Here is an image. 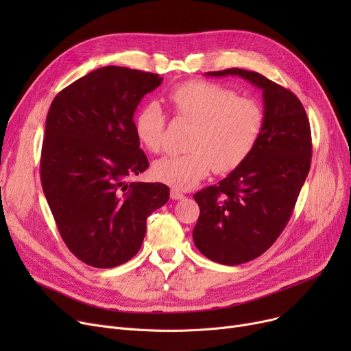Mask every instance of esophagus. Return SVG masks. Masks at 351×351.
Returning <instances> with one entry per match:
<instances>
[{
	"label": "esophagus",
	"instance_id": "esophagus-1",
	"mask_svg": "<svg viewBox=\"0 0 351 351\" xmlns=\"http://www.w3.org/2000/svg\"><path fill=\"white\" fill-rule=\"evenodd\" d=\"M171 197L173 199V200H179V199H183L185 197V195H183L180 191H178V189H171Z\"/></svg>",
	"mask_w": 351,
	"mask_h": 351
}]
</instances>
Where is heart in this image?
Returning <instances> with one entry per match:
<instances>
[{
    "instance_id": "obj_1",
    "label": "heart",
    "mask_w": 351,
    "mask_h": 351,
    "mask_svg": "<svg viewBox=\"0 0 351 351\" xmlns=\"http://www.w3.org/2000/svg\"><path fill=\"white\" fill-rule=\"evenodd\" d=\"M173 115L193 123L189 152L168 155L154 163V175L173 189H191L209 172L228 173L241 166L259 141L265 114L252 98L237 97L220 84L191 81L168 95ZM166 115L155 101L142 105L134 117L141 145L152 154L162 151Z\"/></svg>"
}]
</instances>
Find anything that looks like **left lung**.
Here are the masks:
<instances>
[{"label":"left lung","instance_id":"obj_1","mask_svg":"<svg viewBox=\"0 0 351 351\" xmlns=\"http://www.w3.org/2000/svg\"><path fill=\"white\" fill-rule=\"evenodd\" d=\"M206 75H239L263 92V131L252 154L217 185L193 195L197 250L234 266L263 254L286 228L310 169L311 132L300 99L262 73L229 68Z\"/></svg>","mask_w":351,"mask_h":351}]
</instances>
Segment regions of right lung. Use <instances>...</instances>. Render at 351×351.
<instances>
[{"label": "right lung", "mask_w": 351, "mask_h": 351, "mask_svg": "<svg viewBox=\"0 0 351 351\" xmlns=\"http://www.w3.org/2000/svg\"><path fill=\"white\" fill-rule=\"evenodd\" d=\"M158 73L104 66L53 98L41 152V183L66 247L99 269L139 252L146 219L169 199L163 183L128 182L149 162L134 131L141 99Z\"/></svg>", "instance_id": "1"}]
</instances>
